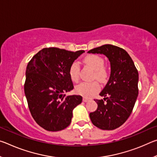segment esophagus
I'll return each instance as SVG.
<instances>
[{
    "label": "esophagus",
    "mask_w": 157,
    "mask_h": 157,
    "mask_svg": "<svg viewBox=\"0 0 157 157\" xmlns=\"http://www.w3.org/2000/svg\"><path fill=\"white\" fill-rule=\"evenodd\" d=\"M89 98H83V102H87V101H89Z\"/></svg>",
    "instance_id": "34e87169"
}]
</instances>
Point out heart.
Wrapping results in <instances>:
<instances>
[{"label":"heart","instance_id":"b5f03b06","mask_svg":"<svg viewBox=\"0 0 157 157\" xmlns=\"http://www.w3.org/2000/svg\"><path fill=\"white\" fill-rule=\"evenodd\" d=\"M84 62L91 66L94 70V78L103 81L107 78L108 71L104 66L105 61L97 55H89L84 58ZM69 75L73 82H78L79 79V64L78 62H74L69 68ZM100 90V86L96 82H82L75 88L78 94L85 98H90L95 95Z\"/></svg>","mask_w":157,"mask_h":157}]
</instances>
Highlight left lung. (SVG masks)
Wrapping results in <instances>:
<instances>
[{
	"label": "left lung",
	"instance_id": "obj_1",
	"mask_svg": "<svg viewBox=\"0 0 157 157\" xmlns=\"http://www.w3.org/2000/svg\"><path fill=\"white\" fill-rule=\"evenodd\" d=\"M88 52L105 55L111 64L109 79L100 94L104 100H95L98 108L89 113L90 118L101 129H115L127 120L134 107L139 94V73L131 57L120 47L105 44Z\"/></svg>",
	"mask_w": 157,
	"mask_h": 157
}]
</instances>
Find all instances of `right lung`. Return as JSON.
Listing matches in <instances>:
<instances>
[{
	"instance_id": "obj_1",
	"label": "right lung",
	"mask_w": 157,
	"mask_h": 157,
	"mask_svg": "<svg viewBox=\"0 0 157 157\" xmlns=\"http://www.w3.org/2000/svg\"><path fill=\"white\" fill-rule=\"evenodd\" d=\"M83 52L45 48L28 63L24 84L28 107L36 123L47 131L66 128L74 108L82 102L81 95L66 96L63 93L74 88L69 68Z\"/></svg>"
}]
</instances>
